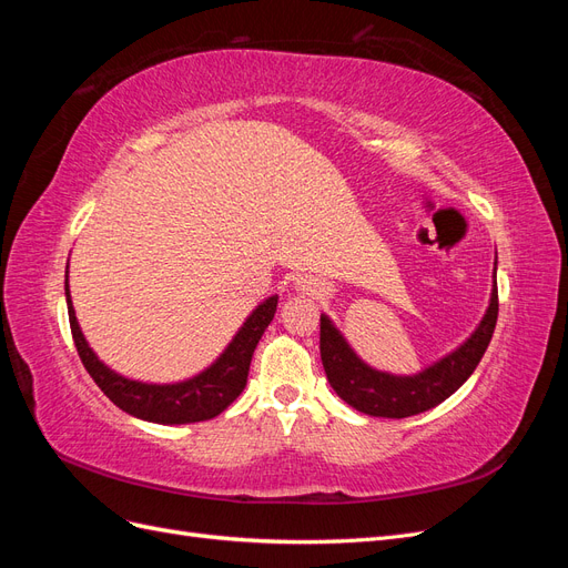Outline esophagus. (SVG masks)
Segmentation results:
<instances>
[{"label": "esophagus", "instance_id": "esophagus-1", "mask_svg": "<svg viewBox=\"0 0 568 568\" xmlns=\"http://www.w3.org/2000/svg\"><path fill=\"white\" fill-rule=\"evenodd\" d=\"M296 291L298 294H317V284L313 282V280H307V277H301V280H296Z\"/></svg>", "mask_w": 568, "mask_h": 568}]
</instances>
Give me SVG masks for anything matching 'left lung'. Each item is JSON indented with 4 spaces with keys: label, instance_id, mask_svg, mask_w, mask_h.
I'll list each match as a JSON object with an SVG mask.
<instances>
[{
    "label": "left lung",
    "instance_id": "1",
    "mask_svg": "<svg viewBox=\"0 0 568 568\" xmlns=\"http://www.w3.org/2000/svg\"><path fill=\"white\" fill-rule=\"evenodd\" d=\"M497 265V261H495ZM497 322V280L493 272V291L488 311L474 334L459 348L428 365L419 374L398 376L369 367L355 355L348 341L334 322L320 317V355L332 388L341 400L369 417L405 419L440 405L469 379L484 357Z\"/></svg>",
    "mask_w": 568,
    "mask_h": 568
}]
</instances>
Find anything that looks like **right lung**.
Instances as JSON below:
<instances>
[{"instance_id":"1","label":"right lung","mask_w":568,"mask_h":568,"mask_svg":"<svg viewBox=\"0 0 568 568\" xmlns=\"http://www.w3.org/2000/svg\"><path fill=\"white\" fill-rule=\"evenodd\" d=\"M280 296L265 298L255 311L246 317L242 329L234 334L230 346L220 353V357L211 367L201 374L178 384H144L128 379V376L106 367L97 353L90 348L84 338L71 301V288H68V267H65V303L68 320H71V332L78 355L84 369L90 372L97 386L109 395V400L118 405L128 415L153 422V424H192L217 417L225 412L244 390L248 379L251 357L257 341L265 334L267 324L277 313Z\"/></svg>"}]
</instances>
